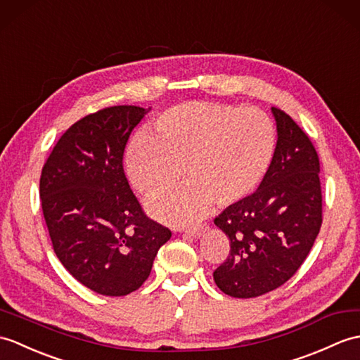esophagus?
I'll return each instance as SVG.
<instances>
[{
    "instance_id": "esophagus-1",
    "label": "esophagus",
    "mask_w": 360,
    "mask_h": 360,
    "mask_svg": "<svg viewBox=\"0 0 360 360\" xmlns=\"http://www.w3.org/2000/svg\"><path fill=\"white\" fill-rule=\"evenodd\" d=\"M204 231V225H193V227H186L182 229V233H186L188 236H200Z\"/></svg>"
}]
</instances>
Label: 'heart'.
<instances>
[{"label":"heart","mask_w":360,"mask_h":360,"mask_svg":"<svg viewBox=\"0 0 360 360\" xmlns=\"http://www.w3.org/2000/svg\"><path fill=\"white\" fill-rule=\"evenodd\" d=\"M274 146L273 124L261 110L193 101L165 110L148 136L133 141L125 165L146 196L178 186L184 167L187 186L147 205L156 218L181 225L212 202L227 207L247 198L269 172Z\"/></svg>","instance_id":"b5f03b06"}]
</instances>
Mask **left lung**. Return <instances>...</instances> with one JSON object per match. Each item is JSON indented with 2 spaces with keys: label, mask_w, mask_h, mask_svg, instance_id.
<instances>
[{
  "label": "left lung",
  "mask_w": 360,
  "mask_h": 360,
  "mask_svg": "<svg viewBox=\"0 0 360 360\" xmlns=\"http://www.w3.org/2000/svg\"><path fill=\"white\" fill-rule=\"evenodd\" d=\"M278 144L270 169L253 195L225 208L214 224L229 236L230 253L213 271L225 295L257 297L283 285L319 235L321 164L307 133L273 107Z\"/></svg>",
  "instance_id": "1"
}]
</instances>
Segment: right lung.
Segmentation results:
<instances>
[{
    "mask_svg": "<svg viewBox=\"0 0 360 360\" xmlns=\"http://www.w3.org/2000/svg\"><path fill=\"white\" fill-rule=\"evenodd\" d=\"M146 110L113 105L70 125L41 172V207L53 250L75 279L125 296L148 278L170 229L150 219L124 173V150Z\"/></svg>",
    "mask_w": 360,
    "mask_h": 360,
    "instance_id": "1",
    "label": "right lung"
}]
</instances>
